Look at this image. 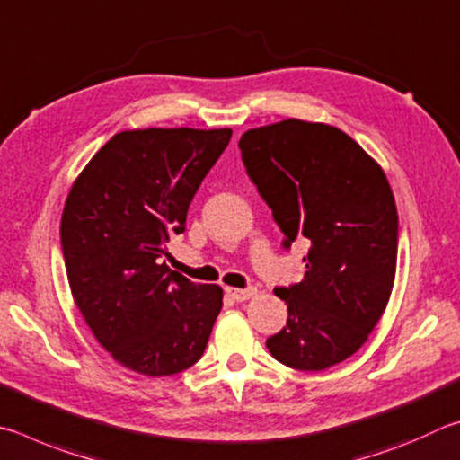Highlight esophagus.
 Instances as JSON below:
<instances>
[{
	"instance_id": "obj_1",
	"label": "esophagus",
	"mask_w": 460,
	"mask_h": 460,
	"mask_svg": "<svg viewBox=\"0 0 460 460\" xmlns=\"http://www.w3.org/2000/svg\"><path fill=\"white\" fill-rule=\"evenodd\" d=\"M226 293H228L232 299L234 301H238V303H243V301H248V299H252V296L259 293L256 291V287H248V288H226Z\"/></svg>"
}]
</instances>
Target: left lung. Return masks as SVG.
<instances>
[{
	"label": "left lung",
	"mask_w": 460,
	"mask_h": 460,
	"mask_svg": "<svg viewBox=\"0 0 460 460\" xmlns=\"http://www.w3.org/2000/svg\"><path fill=\"white\" fill-rule=\"evenodd\" d=\"M246 173L287 236L309 252L301 283L275 288L287 327L267 340L272 358L319 372L351 358L388 307L398 212L380 164L341 128L301 119L248 128Z\"/></svg>",
	"instance_id": "1"
}]
</instances>
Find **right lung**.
I'll return each mask as SVG.
<instances>
[{"mask_svg": "<svg viewBox=\"0 0 460 460\" xmlns=\"http://www.w3.org/2000/svg\"><path fill=\"white\" fill-rule=\"evenodd\" d=\"M232 128L120 131L78 173L60 236L72 299L111 358L159 377L191 367L222 309V288L161 262L169 236Z\"/></svg>", "mask_w": 460, "mask_h": 460, "instance_id": "add662e5", "label": "right lung"}]
</instances>
